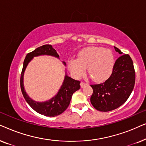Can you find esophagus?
Listing matches in <instances>:
<instances>
[{"mask_svg": "<svg viewBox=\"0 0 146 146\" xmlns=\"http://www.w3.org/2000/svg\"><path fill=\"white\" fill-rule=\"evenodd\" d=\"M86 85H87V84H86V83L84 82H81V83H80L81 88H84V87H85L86 86Z\"/></svg>", "mask_w": 146, "mask_h": 146, "instance_id": "1", "label": "esophagus"}]
</instances>
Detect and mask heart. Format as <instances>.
I'll list each match as a JSON object with an SVG mask.
<instances>
[{
    "instance_id": "1",
    "label": "heart",
    "mask_w": 146,
    "mask_h": 146,
    "mask_svg": "<svg viewBox=\"0 0 146 146\" xmlns=\"http://www.w3.org/2000/svg\"><path fill=\"white\" fill-rule=\"evenodd\" d=\"M115 64L114 56L109 50L103 48L89 47L78 54L77 60L70 59L68 68L76 78L84 74L86 68L94 81L100 82L106 80L112 73Z\"/></svg>"
}]
</instances>
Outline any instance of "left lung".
<instances>
[{
    "mask_svg": "<svg viewBox=\"0 0 146 146\" xmlns=\"http://www.w3.org/2000/svg\"><path fill=\"white\" fill-rule=\"evenodd\" d=\"M114 49L122 54L117 48L114 46ZM135 80V70L131 57L128 54L120 56L115 60L108 79L99 84L90 85L93 89L91 104L97 110L104 112L117 108L128 99Z\"/></svg>",
    "mask_w": 146,
    "mask_h": 146,
    "instance_id": "obj_1",
    "label": "left lung"
}]
</instances>
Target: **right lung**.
I'll use <instances>...</instances> for the list:
<instances>
[{"label":"right lung","instance_id":"1","mask_svg":"<svg viewBox=\"0 0 146 146\" xmlns=\"http://www.w3.org/2000/svg\"><path fill=\"white\" fill-rule=\"evenodd\" d=\"M40 55H50L57 58L59 57V55L58 54L56 50L54 49L52 46L50 44L42 46L36 48L31 52L27 54L24 61L21 80H20L21 91L26 101L34 110L46 116L54 117L61 114L67 109L70 102L72 96L76 91L80 88V82L74 80L66 75L64 80L60 89L59 90L57 94L52 98L44 102H38L33 100L27 95L24 88L23 76L26 68L29 62L33 59V57ZM63 63L65 64L64 62H63Z\"/></svg>","mask_w":146,"mask_h":146}]
</instances>
